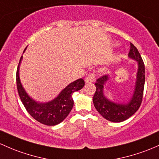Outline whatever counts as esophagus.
<instances>
[{
	"label": "esophagus",
	"instance_id": "obj_1",
	"mask_svg": "<svg viewBox=\"0 0 159 159\" xmlns=\"http://www.w3.org/2000/svg\"><path fill=\"white\" fill-rule=\"evenodd\" d=\"M95 80V75L92 74V73H91L90 75H88V76H87V78H85V83H91V82H93V81Z\"/></svg>",
	"mask_w": 159,
	"mask_h": 159
}]
</instances>
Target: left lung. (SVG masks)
Returning <instances> with one entry per match:
<instances>
[{
    "mask_svg": "<svg viewBox=\"0 0 159 159\" xmlns=\"http://www.w3.org/2000/svg\"><path fill=\"white\" fill-rule=\"evenodd\" d=\"M128 57L136 61L137 71L134 90L127 101L119 103L107 98L104 88L110 78L109 75H103L98 78L95 83L96 92L93 98L94 107L103 118L113 123H120L133 116L139 108L143 100L145 84V66L138 49L132 43H130Z\"/></svg>",
    "mask_w": 159,
    "mask_h": 159,
    "instance_id": "8db88e82",
    "label": "left lung"
}]
</instances>
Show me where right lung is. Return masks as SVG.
<instances>
[{
    "label": "right lung",
    "instance_id": "right-lung-1",
    "mask_svg": "<svg viewBox=\"0 0 159 159\" xmlns=\"http://www.w3.org/2000/svg\"><path fill=\"white\" fill-rule=\"evenodd\" d=\"M24 49L23 52L26 51ZM23 56L20 60L16 71V86L19 96L23 104L28 113L43 124L47 126H56L61 123L69 114L74 105L72 93L82 89L84 81L82 78L76 80L68 84L54 99L47 102H39L31 98L23 88L20 78V66Z\"/></svg>",
    "mask_w": 159,
    "mask_h": 159
}]
</instances>
